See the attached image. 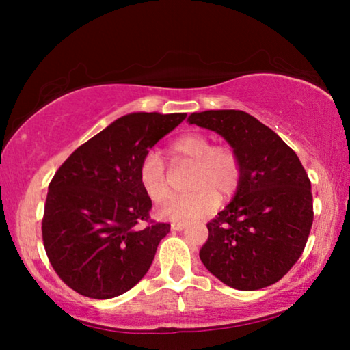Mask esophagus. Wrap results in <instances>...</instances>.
Here are the masks:
<instances>
[{
    "mask_svg": "<svg viewBox=\"0 0 350 350\" xmlns=\"http://www.w3.org/2000/svg\"><path fill=\"white\" fill-rule=\"evenodd\" d=\"M170 228L174 229V231H183V229L186 228L185 223H172Z\"/></svg>",
    "mask_w": 350,
    "mask_h": 350,
    "instance_id": "34e87169",
    "label": "esophagus"
}]
</instances>
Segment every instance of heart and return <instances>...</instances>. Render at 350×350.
<instances>
[{
    "label": "heart",
    "mask_w": 350,
    "mask_h": 350,
    "mask_svg": "<svg viewBox=\"0 0 350 350\" xmlns=\"http://www.w3.org/2000/svg\"><path fill=\"white\" fill-rule=\"evenodd\" d=\"M174 162H189L194 170L189 178L193 193L172 199L161 208V217L174 221H191L212 212L219 199L236 193L242 180V161L231 146H213L204 133H186L170 145ZM138 178L152 202H165L172 196L167 165L157 152H148L142 159Z\"/></svg>",
    "instance_id": "heart-1"
}]
</instances>
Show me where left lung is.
<instances>
[{
  "mask_svg": "<svg viewBox=\"0 0 350 350\" xmlns=\"http://www.w3.org/2000/svg\"><path fill=\"white\" fill-rule=\"evenodd\" d=\"M188 121L221 135L242 161L232 200L207 223L200 261L236 290L275 284L299 260L314 221L310 181L299 157L245 111L210 109Z\"/></svg>",
  "mask_w": 350,
  "mask_h": 350,
  "instance_id": "left-lung-1",
  "label": "left lung"
}]
</instances>
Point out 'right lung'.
<instances>
[{
    "instance_id": "add662e5",
    "label": "right lung",
    "mask_w": 350,
    "mask_h": 350,
    "mask_svg": "<svg viewBox=\"0 0 350 350\" xmlns=\"http://www.w3.org/2000/svg\"><path fill=\"white\" fill-rule=\"evenodd\" d=\"M185 118V113L126 114L81 145L55 172L44 205L42 242L57 275L79 295L114 298L150 269L170 224L150 218L152 204L138 169Z\"/></svg>"
}]
</instances>
